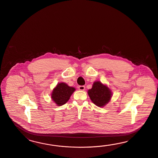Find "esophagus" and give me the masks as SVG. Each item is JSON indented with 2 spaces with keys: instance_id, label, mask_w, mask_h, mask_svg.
<instances>
[{
  "instance_id": "1",
  "label": "esophagus",
  "mask_w": 158,
  "mask_h": 158,
  "mask_svg": "<svg viewBox=\"0 0 158 158\" xmlns=\"http://www.w3.org/2000/svg\"><path fill=\"white\" fill-rule=\"evenodd\" d=\"M78 89H79V90H80L83 91V90H85V86H79L78 87Z\"/></svg>"
}]
</instances>
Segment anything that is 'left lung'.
<instances>
[{"mask_svg":"<svg viewBox=\"0 0 158 158\" xmlns=\"http://www.w3.org/2000/svg\"><path fill=\"white\" fill-rule=\"evenodd\" d=\"M88 94L95 105L102 107L110 101L112 92L106 85L97 81L94 82L91 89L88 90Z\"/></svg>","mask_w":158,"mask_h":158,"instance_id":"left-lung-1","label":"left lung"}]
</instances>
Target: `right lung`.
Masks as SVG:
<instances>
[{"label": "right lung", "instance_id": "obj_1", "mask_svg": "<svg viewBox=\"0 0 158 158\" xmlns=\"http://www.w3.org/2000/svg\"><path fill=\"white\" fill-rule=\"evenodd\" d=\"M75 90L74 87L68 86L65 83H59L52 91V100L57 106L63 105L69 100Z\"/></svg>", "mask_w": 158, "mask_h": 158}]
</instances>
